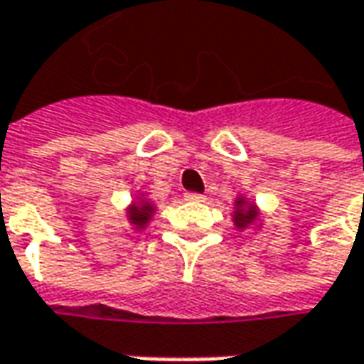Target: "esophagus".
<instances>
[{"label": "esophagus", "instance_id": "1", "mask_svg": "<svg viewBox=\"0 0 364 364\" xmlns=\"http://www.w3.org/2000/svg\"><path fill=\"white\" fill-rule=\"evenodd\" d=\"M186 200H190V202H202L204 196H202V194H198V192H186Z\"/></svg>", "mask_w": 364, "mask_h": 364}]
</instances>
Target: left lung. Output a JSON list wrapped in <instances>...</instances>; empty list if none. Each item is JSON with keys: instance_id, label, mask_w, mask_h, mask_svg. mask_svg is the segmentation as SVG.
<instances>
[{"instance_id": "1", "label": "left lung", "mask_w": 364, "mask_h": 364, "mask_svg": "<svg viewBox=\"0 0 364 364\" xmlns=\"http://www.w3.org/2000/svg\"><path fill=\"white\" fill-rule=\"evenodd\" d=\"M242 204H244V202H240V204H237L240 208H237V212H235L234 220H235V224L240 225V228H245V225L250 224V222H252V220L255 218V208L247 206L244 210V208H242Z\"/></svg>"}]
</instances>
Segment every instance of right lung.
Returning a JSON list of instances; mask_svg holds the SVG:
<instances>
[{"instance_id": "add662e5", "label": "right lung", "mask_w": 364, "mask_h": 364, "mask_svg": "<svg viewBox=\"0 0 364 364\" xmlns=\"http://www.w3.org/2000/svg\"><path fill=\"white\" fill-rule=\"evenodd\" d=\"M150 210L149 204H144V208H132L130 210V215H132V220H134V224L140 225V228H144V224H146V220H149V215H150Z\"/></svg>"}]
</instances>
